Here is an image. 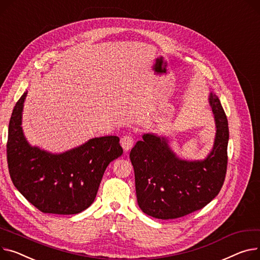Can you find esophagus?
Here are the masks:
<instances>
[{"mask_svg":"<svg viewBox=\"0 0 260 260\" xmlns=\"http://www.w3.org/2000/svg\"><path fill=\"white\" fill-rule=\"evenodd\" d=\"M121 146L123 147V149L125 150V151H127V150H129L132 147H133V145H134V137L132 136V135H125V136H123L122 137V139H121Z\"/></svg>","mask_w":260,"mask_h":260,"instance_id":"obj_1","label":"esophagus"}]
</instances>
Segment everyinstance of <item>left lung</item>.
I'll list each match as a JSON object with an SVG mask.
<instances>
[{
  "mask_svg": "<svg viewBox=\"0 0 260 260\" xmlns=\"http://www.w3.org/2000/svg\"><path fill=\"white\" fill-rule=\"evenodd\" d=\"M216 137L204 161L187 162L176 157L164 138L143 135L131 150L138 205L149 216L174 219L198 211L220 191L228 165L229 127L219 99L210 94Z\"/></svg>",
  "mask_w": 260,
  "mask_h": 260,
  "instance_id": "obj_1",
  "label": "left lung"
}]
</instances>
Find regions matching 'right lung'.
Returning <instances> with one entry per match:
<instances>
[{
  "mask_svg": "<svg viewBox=\"0 0 260 260\" xmlns=\"http://www.w3.org/2000/svg\"><path fill=\"white\" fill-rule=\"evenodd\" d=\"M26 95L17 100L9 121L6 150L11 181L43 213L77 214L92 205L107 167L122 155L119 138H94L60 154L31 147L21 126Z\"/></svg>",
  "mask_w": 260,
  "mask_h": 260,
  "instance_id": "obj_1",
  "label": "right lung"
}]
</instances>
